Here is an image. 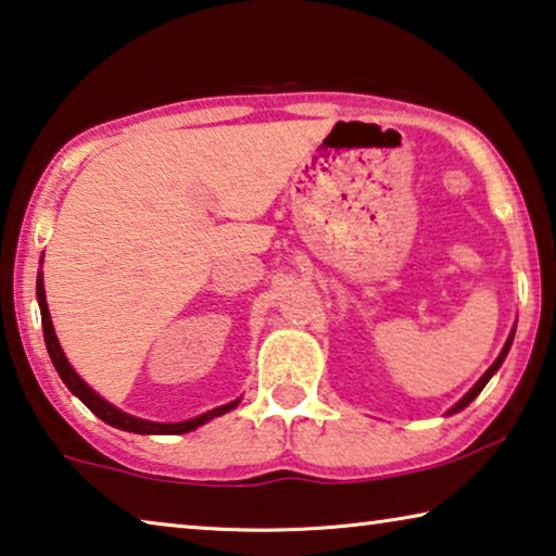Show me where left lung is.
<instances>
[{"label": "left lung", "instance_id": "obj_1", "mask_svg": "<svg viewBox=\"0 0 556 556\" xmlns=\"http://www.w3.org/2000/svg\"><path fill=\"white\" fill-rule=\"evenodd\" d=\"M513 340H515V327H513V332H509V338H507V342H505V348H503V352H500L497 354V359L493 362V364H490V369L485 371V375L483 377H480L478 381H476V384H472V389L468 391V394L466 396H463L460 399V402L458 404H453L451 408H448V412H445V416H451V414H458V412H463V408H466L470 402H472V399H476L478 394H480V391H483L485 389V384H488V381H490V377H493L495 375V371L500 369V364H503L505 362V357H507V352H509V348H513Z\"/></svg>", "mask_w": 556, "mask_h": 556}]
</instances>
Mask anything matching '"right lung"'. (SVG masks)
<instances>
[{
	"label": "right lung",
	"instance_id": "1",
	"mask_svg": "<svg viewBox=\"0 0 556 556\" xmlns=\"http://www.w3.org/2000/svg\"><path fill=\"white\" fill-rule=\"evenodd\" d=\"M36 300H39V311H41L43 342H47L49 357L53 362V367H56L61 381L71 389V394H76L80 402H84L90 408V412H93L98 418H103L105 424L115 426V429H123V431H130V433H142V435H150V433L152 435H179V433L194 431V429H199V426H204L206 421H212V418L222 416V414H229L231 408L239 406L241 399H233V402H229V404L216 406V408H212V412L199 414L194 418H187V421H177V424L148 421V418H138L132 414L121 412V408L113 406L111 402H105V399L100 394H96V391L90 389L86 381L76 375V369L71 367L66 354H63L61 342L56 338V330H53V323H51V313H49V303H47V290H43V273L41 270H39V276H36Z\"/></svg>",
	"mask_w": 556,
	"mask_h": 556
}]
</instances>
